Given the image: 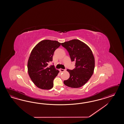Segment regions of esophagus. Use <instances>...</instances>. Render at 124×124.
<instances>
[{
  "instance_id": "obj_1",
  "label": "esophagus",
  "mask_w": 124,
  "mask_h": 124,
  "mask_svg": "<svg viewBox=\"0 0 124 124\" xmlns=\"http://www.w3.org/2000/svg\"><path fill=\"white\" fill-rule=\"evenodd\" d=\"M60 72H64L65 71V70L62 69H60Z\"/></svg>"
}]
</instances>
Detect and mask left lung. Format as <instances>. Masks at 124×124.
<instances>
[{
    "mask_svg": "<svg viewBox=\"0 0 124 124\" xmlns=\"http://www.w3.org/2000/svg\"><path fill=\"white\" fill-rule=\"evenodd\" d=\"M67 50L72 61H75V68L67 70L70 78L64 80V84L73 88L83 86L90 79L94 71L95 61L90 48L79 39H72L61 43Z\"/></svg>",
    "mask_w": 124,
    "mask_h": 124,
    "instance_id": "8db88e82",
    "label": "left lung"
}]
</instances>
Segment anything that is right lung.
<instances>
[{
	"mask_svg": "<svg viewBox=\"0 0 124 124\" xmlns=\"http://www.w3.org/2000/svg\"><path fill=\"white\" fill-rule=\"evenodd\" d=\"M61 43L56 40H44L39 42L32 49L28 61V72L34 84L42 90L53 87V80L59 71L53 65L48 66L53 60L55 49Z\"/></svg>",
	"mask_w": 124,
	"mask_h": 124,
	"instance_id": "add662e5",
	"label": "right lung"
}]
</instances>
